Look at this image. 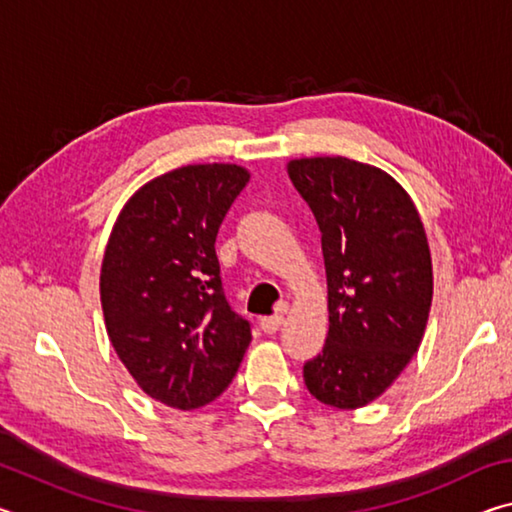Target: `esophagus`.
I'll return each mask as SVG.
<instances>
[{
    "label": "esophagus",
    "mask_w": 512,
    "mask_h": 512,
    "mask_svg": "<svg viewBox=\"0 0 512 512\" xmlns=\"http://www.w3.org/2000/svg\"><path fill=\"white\" fill-rule=\"evenodd\" d=\"M282 323H284V316L282 314H273V316H264L262 320H259V327H262L266 334H275L277 329L282 327Z\"/></svg>",
    "instance_id": "esophagus-1"
}]
</instances>
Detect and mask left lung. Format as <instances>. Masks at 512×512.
I'll return each instance as SVG.
<instances>
[{"mask_svg":"<svg viewBox=\"0 0 512 512\" xmlns=\"http://www.w3.org/2000/svg\"><path fill=\"white\" fill-rule=\"evenodd\" d=\"M289 178L323 232L329 332L302 368L309 393L336 409L375 400L420 348L433 275L409 194L348 158L289 162Z\"/></svg>","mask_w":512,"mask_h":512,"instance_id":"1","label":"left lung"}]
</instances>
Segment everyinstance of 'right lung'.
Here are the masks:
<instances>
[{
  "label": "right lung",
  "mask_w": 512,
  "mask_h": 512,
  "mask_svg": "<svg viewBox=\"0 0 512 512\" xmlns=\"http://www.w3.org/2000/svg\"><path fill=\"white\" fill-rule=\"evenodd\" d=\"M237 164H189L121 210L101 266L112 348L146 395L173 409L216 400L237 375L250 320L230 307L214 241L248 183Z\"/></svg>",
  "instance_id": "1"
}]
</instances>
